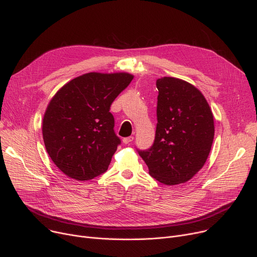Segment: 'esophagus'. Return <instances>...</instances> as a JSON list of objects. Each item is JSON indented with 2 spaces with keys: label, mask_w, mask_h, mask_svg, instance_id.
<instances>
[{
  "label": "esophagus",
  "mask_w": 257,
  "mask_h": 257,
  "mask_svg": "<svg viewBox=\"0 0 257 257\" xmlns=\"http://www.w3.org/2000/svg\"><path fill=\"white\" fill-rule=\"evenodd\" d=\"M133 140H135V138H133V137H128V138L122 139V143L127 145V144H130L131 142H133Z\"/></svg>",
  "instance_id": "obj_1"
}]
</instances>
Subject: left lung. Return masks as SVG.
Returning <instances> with one entry per match:
<instances>
[{"label":"left lung","mask_w":257,"mask_h":257,"mask_svg":"<svg viewBox=\"0 0 257 257\" xmlns=\"http://www.w3.org/2000/svg\"><path fill=\"white\" fill-rule=\"evenodd\" d=\"M158 125L150 149L139 151L149 174L165 185L188 182L204 167L214 139V119L207 99L181 79L156 81Z\"/></svg>","instance_id":"1"}]
</instances>
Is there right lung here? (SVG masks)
Wrapping results in <instances>:
<instances>
[{
	"label": "right lung",
	"mask_w": 257,
	"mask_h": 257,
	"mask_svg": "<svg viewBox=\"0 0 257 257\" xmlns=\"http://www.w3.org/2000/svg\"><path fill=\"white\" fill-rule=\"evenodd\" d=\"M132 79L127 72H89L65 84L51 98L43 118V140L64 174L89 181L106 172L120 144L110 106Z\"/></svg>",
	"instance_id": "1"
}]
</instances>
